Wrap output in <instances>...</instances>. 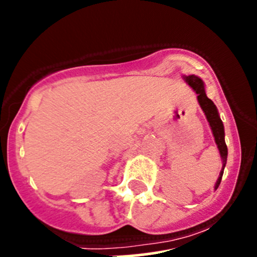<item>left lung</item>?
Wrapping results in <instances>:
<instances>
[{"label":"left lung","instance_id":"1","mask_svg":"<svg viewBox=\"0 0 257 257\" xmlns=\"http://www.w3.org/2000/svg\"><path fill=\"white\" fill-rule=\"evenodd\" d=\"M183 79L186 80V83L196 91V94H197V100L198 103H200L201 108H202L203 113H205L206 118H207L208 123H210L211 131H212L213 137H215V142L216 144H217L218 151H220L221 159H222V169H221L220 177H218L217 182H216L215 184V189H217L221 183V179H222L226 161H227V146H226L225 143V129H223V123L222 120H221L220 115H218V110L217 108H216L215 104H213V101L211 100V99H208L207 95H206L205 84H203V81L196 75L183 76Z\"/></svg>","mask_w":257,"mask_h":257}]
</instances>
